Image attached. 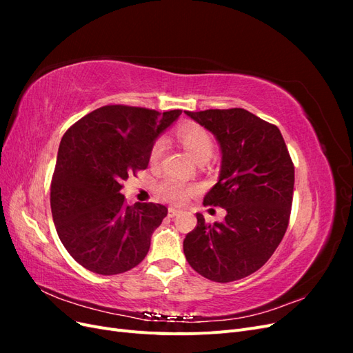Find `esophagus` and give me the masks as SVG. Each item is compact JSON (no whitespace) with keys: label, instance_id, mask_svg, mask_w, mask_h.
Instances as JSON below:
<instances>
[{"label":"esophagus","instance_id":"obj_1","mask_svg":"<svg viewBox=\"0 0 353 353\" xmlns=\"http://www.w3.org/2000/svg\"><path fill=\"white\" fill-rule=\"evenodd\" d=\"M178 213H179V210H178V209H175V208H169V209H168V216H169V218H174V216H176Z\"/></svg>","mask_w":353,"mask_h":353}]
</instances>
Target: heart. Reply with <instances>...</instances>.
<instances>
[{"label":"heart","instance_id":"heart-1","mask_svg":"<svg viewBox=\"0 0 353 353\" xmlns=\"http://www.w3.org/2000/svg\"><path fill=\"white\" fill-rule=\"evenodd\" d=\"M178 138L181 144L184 145L185 150L193 156L197 162H206L213 154V140L210 134L203 130L201 126H185L178 132ZM165 150V140L163 138H159V140L153 144L152 152H150V162L157 163L160 157H162ZM194 188L185 185L178 179L168 178L162 184L159 185V194L162 196L165 200H169L172 203H183L185 201L191 193H193Z\"/></svg>","mask_w":353,"mask_h":353}]
</instances>
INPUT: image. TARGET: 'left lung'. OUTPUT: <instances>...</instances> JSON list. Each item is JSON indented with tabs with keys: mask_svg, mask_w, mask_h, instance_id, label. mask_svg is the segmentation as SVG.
<instances>
[{
	"mask_svg": "<svg viewBox=\"0 0 353 353\" xmlns=\"http://www.w3.org/2000/svg\"><path fill=\"white\" fill-rule=\"evenodd\" d=\"M215 135L221 150L218 183L203 205L227 210L222 222L197 227L184 239L191 268L230 283L258 271L281 243L290 219L294 166L279 128L244 110L185 112Z\"/></svg>",
	"mask_w": 353,
	"mask_h": 353,
	"instance_id": "8db88e82",
	"label": "left lung"
}]
</instances>
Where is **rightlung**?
I'll use <instances>...</instances> for the list:
<instances>
[{
	"instance_id": "add662e5",
	"label": "right lung",
	"mask_w": 353,
	"mask_h": 353,
	"mask_svg": "<svg viewBox=\"0 0 353 353\" xmlns=\"http://www.w3.org/2000/svg\"><path fill=\"white\" fill-rule=\"evenodd\" d=\"M179 114L104 105L63 135L51 181V213L60 241L83 268L116 275L145 258L168 209L159 203L128 206L122 184L148 166L157 137Z\"/></svg>"
}]
</instances>
